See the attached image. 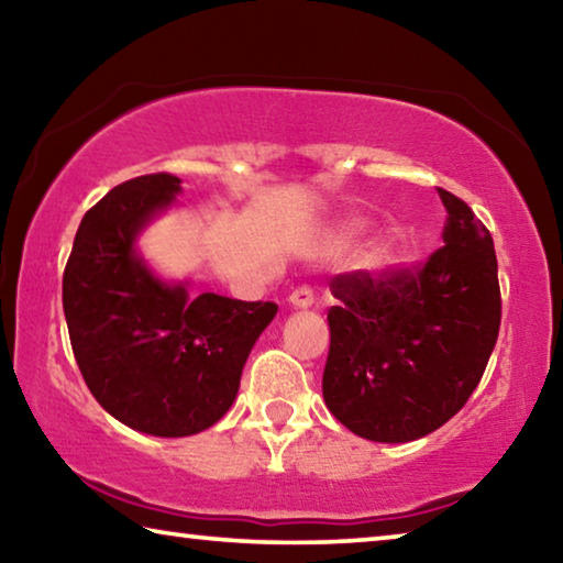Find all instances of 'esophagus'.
I'll list each match as a JSON object with an SVG mask.
<instances>
[{
    "mask_svg": "<svg viewBox=\"0 0 563 563\" xmlns=\"http://www.w3.org/2000/svg\"><path fill=\"white\" fill-rule=\"evenodd\" d=\"M312 300H316V295H312V288H308V285H300V288H295L290 292V298H288L292 308H300V310H308Z\"/></svg>",
    "mask_w": 563,
    "mask_h": 563,
    "instance_id": "obj_1",
    "label": "esophagus"
}]
</instances>
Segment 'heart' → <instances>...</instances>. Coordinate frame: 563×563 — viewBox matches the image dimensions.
Listing matches in <instances>:
<instances>
[{
  "label": "heart",
  "mask_w": 563,
  "mask_h": 563,
  "mask_svg": "<svg viewBox=\"0 0 563 563\" xmlns=\"http://www.w3.org/2000/svg\"><path fill=\"white\" fill-rule=\"evenodd\" d=\"M347 228H350V231H357V228H362V221H360V218H350Z\"/></svg>",
  "instance_id": "obj_1"
}]
</instances>
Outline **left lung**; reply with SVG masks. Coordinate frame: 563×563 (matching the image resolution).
Here are the masks:
<instances>
[{"label":"left lung","mask_w":563,"mask_h":563,"mask_svg":"<svg viewBox=\"0 0 563 563\" xmlns=\"http://www.w3.org/2000/svg\"><path fill=\"white\" fill-rule=\"evenodd\" d=\"M444 245L409 268L340 273L322 397L350 432L412 442L466 405L501 322L497 253L462 198L440 188Z\"/></svg>","instance_id":"1"}]
</instances>
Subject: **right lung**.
Listing matches in <instances>:
<instances>
[{"label":"right lung","mask_w":563,"mask_h":563,"mask_svg":"<svg viewBox=\"0 0 563 563\" xmlns=\"http://www.w3.org/2000/svg\"><path fill=\"white\" fill-rule=\"evenodd\" d=\"M180 178L148 174L89 208L64 271V316L84 383L131 430L188 437L213 427L241 387L247 355L278 312L166 283L136 251L176 203Z\"/></svg>","instance_id":"add662e5"}]
</instances>
